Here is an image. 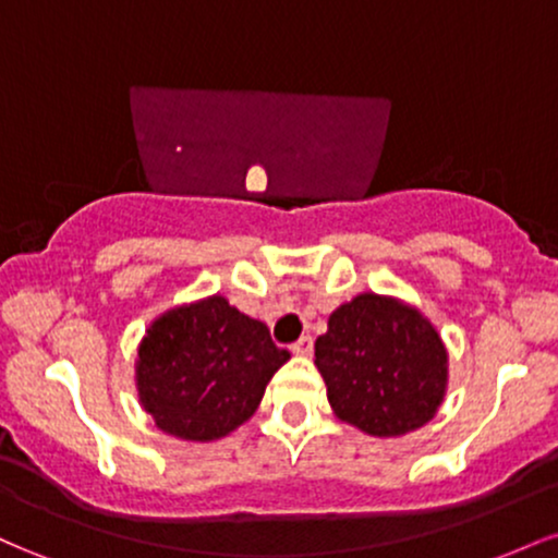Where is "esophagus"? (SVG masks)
<instances>
[{"label":"esophagus","mask_w":558,"mask_h":558,"mask_svg":"<svg viewBox=\"0 0 558 558\" xmlns=\"http://www.w3.org/2000/svg\"><path fill=\"white\" fill-rule=\"evenodd\" d=\"M312 345H315V343H312L310 336H301L296 343H291V351L296 356H310L312 354Z\"/></svg>","instance_id":"1"}]
</instances>
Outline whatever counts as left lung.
<instances>
[{"label":"left lung","mask_w":558,"mask_h":558,"mask_svg":"<svg viewBox=\"0 0 558 558\" xmlns=\"http://www.w3.org/2000/svg\"><path fill=\"white\" fill-rule=\"evenodd\" d=\"M315 356L332 412L377 438L417 430L444 401L446 345L396 299L362 293L338 306Z\"/></svg>","instance_id":"left-lung-1"}]
</instances>
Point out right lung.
Instances as JSON below:
<instances>
[{
	"label": "right lung",
	"mask_w": 558,
	"mask_h": 558,
	"mask_svg": "<svg viewBox=\"0 0 558 558\" xmlns=\"http://www.w3.org/2000/svg\"><path fill=\"white\" fill-rule=\"evenodd\" d=\"M288 360L265 323L209 296L170 310L146 330L138 396L159 430L207 444L257 412L267 383Z\"/></svg>",
	"instance_id": "obj_1"
}]
</instances>
